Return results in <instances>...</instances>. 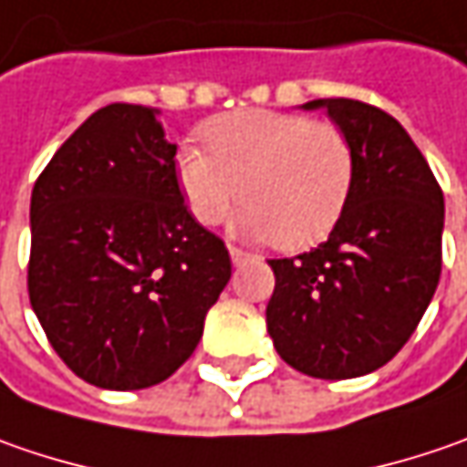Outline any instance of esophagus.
Here are the masks:
<instances>
[{"label":"esophagus","instance_id":"obj_1","mask_svg":"<svg viewBox=\"0 0 467 467\" xmlns=\"http://www.w3.org/2000/svg\"><path fill=\"white\" fill-rule=\"evenodd\" d=\"M228 254H231V262H234V265H242V262L249 257V254H246L244 249H239V246H228Z\"/></svg>","mask_w":467,"mask_h":467}]
</instances>
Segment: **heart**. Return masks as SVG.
Returning a JSON list of instances; mask_svg holds the SVG:
<instances>
[{
  "label": "heart",
  "mask_w": 467,
  "mask_h": 467,
  "mask_svg": "<svg viewBox=\"0 0 467 467\" xmlns=\"http://www.w3.org/2000/svg\"><path fill=\"white\" fill-rule=\"evenodd\" d=\"M207 140L210 148L187 142L176 158L179 187L200 223H221L244 197V231L301 249L340 218L353 155L330 121L244 109L215 119Z\"/></svg>",
  "instance_id": "heart-1"
}]
</instances>
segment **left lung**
I'll return each instance as SVG.
<instances>
[{
    "label": "left lung",
    "mask_w": 467,
    "mask_h": 467,
    "mask_svg": "<svg viewBox=\"0 0 467 467\" xmlns=\"http://www.w3.org/2000/svg\"><path fill=\"white\" fill-rule=\"evenodd\" d=\"M346 135L353 176L327 242L270 260L267 332L280 358L317 379L377 371L403 348L441 273L444 197L398 119L350 99H317Z\"/></svg>",
    "instance_id": "8db88e82"
}]
</instances>
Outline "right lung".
I'll return each mask as SVG.
<instances>
[{"label": "right lung", "mask_w": 467, "mask_h": 467, "mask_svg": "<svg viewBox=\"0 0 467 467\" xmlns=\"http://www.w3.org/2000/svg\"><path fill=\"white\" fill-rule=\"evenodd\" d=\"M158 109L111 103L82 121L30 197V306L80 379L145 389L194 353L231 278L192 218Z\"/></svg>", "instance_id": "add662e5"}]
</instances>
